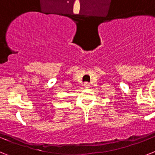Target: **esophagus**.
<instances>
[{
    "mask_svg": "<svg viewBox=\"0 0 155 155\" xmlns=\"http://www.w3.org/2000/svg\"><path fill=\"white\" fill-rule=\"evenodd\" d=\"M84 87L85 88H88V87H89V84H88V83H87V82H85L84 84Z\"/></svg>",
    "mask_w": 155,
    "mask_h": 155,
    "instance_id": "1",
    "label": "esophagus"
}]
</instances>
